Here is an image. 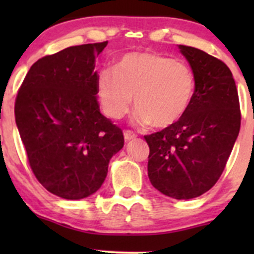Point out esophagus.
I'll use <instances>...</instances> for the list:
<instances>
[{
  "instance_id": "1",
  "label": "esophagus",
  "mask_w": 254,
  "mask_h": 254,
  "mask_svg": "<svg viewBox=\"0 0 254 254\" xmlns=\"http://www.w3.org/2000/svg\"><path fill=\"white\" fill-rule=\"evenodd\" d=\"M124 139L127 142L131 141V140L136 139V135H135L132 131H130V130H127V131H124Z\"/></svg>"
}]
</instances>
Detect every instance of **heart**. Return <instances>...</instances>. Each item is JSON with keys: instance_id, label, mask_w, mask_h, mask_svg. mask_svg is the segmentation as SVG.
Instances as JSON below:
<instances>
[{"instance_id": "b5f03b06", "label": "heart", "mask_w": 254, "mask_h": 254, "mask_svg": "<svg viewBox=\"0 0 254 254\" xmlns=\"http://www.w3.org/2000/svg\"><path fill=\"white\" fill-rule=\"evenodd\" d=\"M195 86L190 66L151 51L127 54L115 70L103 68L97 75V94L107 117H125L134 97L135 120L156 129H168L183 119Z\"/></svg>"}]
</instances>
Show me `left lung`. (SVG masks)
Listing matches in <instances>:
<instances>
[{"instance_id": "obj_1", "label": "left lung", "mask_w": 254, "mask_h": 254, "mask_svg": "<svg viewBox=\"0 0 254 254\" xmlns=\"http://www.w3.org/2000/svg\"><path fill=\"white\" fill-rule=\"evenodd\" d=\"M195 75V94L175 127L145 136L151 184L173 199H193L221 176L240 132L236 83L230 68L199 49L178 45Z\"/></svg>"}]
</instances>
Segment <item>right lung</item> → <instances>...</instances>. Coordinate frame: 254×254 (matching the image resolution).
<instances>
[{
    "label": "right lung",
    "instance_id": "add662e5",
    "mask_svg": "<svg viewBox=\"0 0 254 254\" xmlns=\"http://www.w3.org/2000/svg\"><path fill=\"white\" fill-rule=\"evenodd\" d=\"M107 44L70 47L39 59L16 99V124L33 173L67 200L96 193L124 146L122 130L101 114L97 101L96 56Z\"/></svg>",
    "mask_w": 254,
    "mask_h": 254
}]
</instances>
